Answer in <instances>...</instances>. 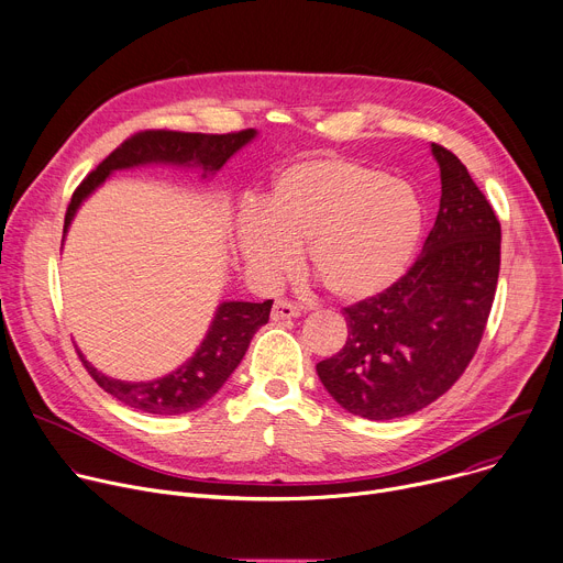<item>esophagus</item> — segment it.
<instances>
[{
	"mask_svg": "<svg viewBox=\"0 0 563 563\" xmlns=\"http://www.w3.org/2000/svg\"><path fill=\"white\" fill-rule=\"evenodd\" d=\"M298 314H300L298 305H294V302H289V300H285V298H280V300L274 302V310H272V319H274V321L294 319V317H298Z\"/></svg>",
	"mask_w": 563,
	"mask_h": 563,
	"instance_id": "1",
	"label": "esophagus"
}]
</instances>
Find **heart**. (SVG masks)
Segmentation results:
<instances>
[{"label":"heart","instance_id":"b5f03b06","mask_svg":"<svg viewBox=\"0 0 563 563\" xmlns=\"http://www.w3.org/2000/svg\"><path fill=\"white\" fill-rule=\"evenodd\" d=\"M422 231L424 203L411 184L323 155L274 175L261 211H242L238 244L267 283L287 276L308 244L310 269L334 298L366 300L406 274Z\"/></svg>","mask_w":563,"mask_h":563}]
</instances>
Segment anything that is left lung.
I'll use <instances>...</instances> for the list:
<instances>
[{"instance_id": "1", "label": "left lung", "mask_w": 563, "mask_h": 563, "mask_svg": "<svg viewBox=\"0 0 563 563\" xmlns=\"http://www.w3.org/2000/svg\"><path fill=\"white\" fill-rule=\"evenodd\" d=\"M440 211L393 287L343 308L345 345L317 364L347 413L395 420L444 395L481 345L500 269V222L465 164L431 143Z\"/></svg>"}]
</instances>
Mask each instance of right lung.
<instances>
[{"instance_id":"add662e5","label":"right lung","mask_w":563,"mask_h":563,"mask_svg":"<svg viewBox=\"0 0 563 563\" xmlns=\"http://www.w3.org/2000/svg\"><path fill=\"white\" fill-rule=\"evenodd\" d=\"M255 136V130H240L229 134H201V132H175V130H145L125 139L108 159L100 162L80 186L74 190L65 216V231L71 224L80 201L108 179L112 170L132 168L141 164H175V166H197L207 173L220 170L231 155ZM274 300L265 302H222L216 319L209 328L207 339L201 341L197 352L186 364H181L170 375L155 382H119L98 373L85 356L80 362L89 377L136 411L152 416H181L207 404L238 368L242 356L253 339L267 321Z\"/></svg>"}]
</instances>
